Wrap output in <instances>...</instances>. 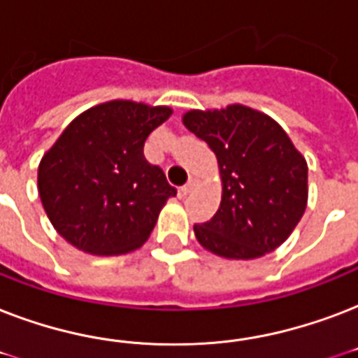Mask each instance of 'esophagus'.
Segmentation results:
<instances>
[{"mask_svg":"<svg viewBox=\"0 0 358 358\" xmlns=\"http://www.w3.org/2000/svg\"><path fill=\"white\" fill-rule=\"evenodd\" d=\"M195 187H196V180H195V178H191L189 182H187V184H185L184 187L180 189V193H182V195H184V196H185V195H189L191 191L195 189Z\"/></svg>","mask_w":358,"mask_h":358,"instance_id":"esophagus-1","label":"esophagus"}]
</instances>
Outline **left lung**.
I'll list each match as a JSON object with an SVG mask.
<instances>
[{
    "instance_id": "1",
    "label": "left lung",
    "mask_w": 358,
    "mask_h": 358,
    "mask_svg": "<svg viewBox=\"0 0 358 358\" xmlns=\"http://www.w3.org/2000/svg\"><path fill=\"white\" fill-rule=\"evenodd\" d=\"M185 128L206 141L217 156L223 196L195 236L213 255L250 260L282 245L303 217L308 199V167L271 117L229 106L187 111Z\"/></svg>"
}]
</instances>
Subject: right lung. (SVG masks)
<instances>
[{"label": "right lung", "mask_w": 358, "mask_h": 358, "mask_svg": "<svg viewBox=\"0 0 358 358\" xmlns=\"http://www.w3.org/2000/svg\"><path fill=\"white\" fill-rule=\"evenodd\" d=\"M173 109L111 100L66 126L38 165V195L53 229L76 249L124 255L145 243L176 187L143 154Z\"/></svg>", "instance_id": "add662e5"}]
</instances>
